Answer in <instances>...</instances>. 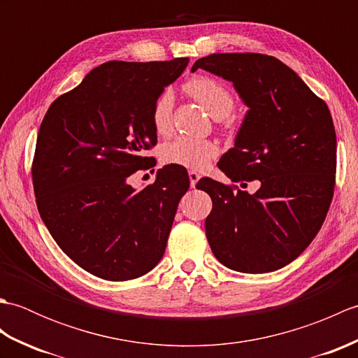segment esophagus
Here are the masks:
<instances>
[{
    "instance_id": "esophagus-1",
    "label": "esophagus",
    "mask_w": 358,
    "mask_h": 358,
    "mask_svg": "<svg viewBox=\"0 0 358 358\" xmlns=\"http://www.w3.org/2000/svg\"><path fill=\"white\" fill-rule=\"evenodd\" d=\"M189 180H191V186L195 187V185L199 183V180H200V173L195 172V171H191V172H189Z\"/></svg>"
}]
</instances>
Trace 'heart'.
Segmentation results:
<instances>
[{
    "instance_id": "b5f03b06",
    "label": "heart",
    "mask_w": 358,
    "mask_h": 358,
    "mask_svg": "<svg viewBox=\"0 0 358 358\" xmlns=\"http://www.w3.org/2000/svg\"><path fill=\"white\" fill-rule=\"evenodd\" d=\"M183 87L214 118L227 117L235 106L231 90L223 83L206 77V75H196V77L189 78ZM172 108V94L169 90H163L150 108V123L158 135L171 134ZM223 126L229 129L232 126V120H224ZM218 152L220 148L215 141L181 135L164 144L162 149V159L166 164L186 167V169H201L218 155Z\"/></svg>"
}]
</instances>
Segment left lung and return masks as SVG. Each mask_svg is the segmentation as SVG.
<instances>
[{"mask_svg": "<svg viewBox=\"0 0 358 358\" xmlns=\"http://www.w3.org/2000/svg\"><path fill=\"white\" fill-rule=\"evenodd\" d=\"M199 67L232 81L249 108L235 146L218 162L234 185L201 178L212 210L206 237L217 260L245 273L277 271L320 231L337 171V136L328 106L275 57L212 53ZM257 180L255 194L247 187Z\"/></svg>", "mask_w": 358, "mask_h": 358, "instance_id": "left-lung-1", "label": "left lung"}]
</instances>
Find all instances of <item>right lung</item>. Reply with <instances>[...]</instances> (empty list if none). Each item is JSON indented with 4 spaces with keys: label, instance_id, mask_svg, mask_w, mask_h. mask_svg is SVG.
Listing matches in <instances>:
<instances>
[{
    "label": "right lung",
    "instance_id": "right-lung-1",
    "mask_svg": "<svg viewBox=\"0 0 358 358\" xmlns=\"http://www.w3.org/2000/svg\"><path fill=\"white\" fill-rule=\"evenodd\" d=\"M187 63H104L43 118L32 162L38 212L63 252L95 277L138 278L164 254L187 171L164 166L141 191L127 178L154 166L144 155L157 144L150 108Z\"/></svg>",
    "mask_w": 358,
    "mask_h": 358
}]
</instances>
